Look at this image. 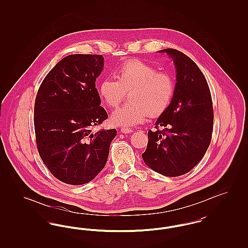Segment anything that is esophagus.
Returning a JSON list of instances; mask_svg holds the SVG:
<instances>
[{"label": "esophagus", "mask_w": 248, "mask_h": 248, "mask_svg": "<svg viewBox=\"0 0 248 248\" xmlns=\"http://www.w3.org/2000/svg\"><path fill=\"white\" fill-rule=\"evenodd\" d=\"M121 131H122V133H124V134H129L133 132V130L130 129L128 127H122Z\"/></svg>", "instance_id": "obj_1"}]
</instances>
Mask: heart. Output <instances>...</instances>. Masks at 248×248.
<instances>
[{"instance_id":"heart-1","label":"heart","mask_w":248,"mask_h":248,"mask_svg":"<svg viewBox=\"0 0 248 248\" xmlns=\"http://www.w3.org/2000/svg\"><path fill=\"white\" fill-rule=\"evenodd\" d=\"M116 80L107 77L98 85V94L109 108L118 107L130 92V104L115 110L110 121L115 125L134 126L151 115L158 117L170 106L175 94L171 75L141 60L124 63L115 71Z\"/></svg>"}]
</instances>
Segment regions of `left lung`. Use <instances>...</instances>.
<instances>
[{"instance_id": "1", "label": "left lung", "mask_w": 248, "mask_h": 248, "mask_svg": "<svg viewBox=\"0 0 248 248\" xmlns=\"http://www.w3.org/2000/svg\"><path fill=\"white\" fill-rule=\"evenodd\" d=\"M177 69L175 94L170 106L148 133V145L142 154L145 164L166 176L189 172L206 153L212 139V97L199 67L187 55L167 48ZM159 126L164 129L160 130Z\"/></svg>"}]
</instances>
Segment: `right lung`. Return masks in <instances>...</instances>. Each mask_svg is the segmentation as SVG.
<instances>
[{"mask_svg":"<svg viewBox=\"0 0 248 248\" xmlns=\"http://www.w3.org/2000/svg\"><path fill=\"white\" fill-rule=\"evenodd\" d=\"M103 65L101 55H70L48 72L36 94L38 153L51 174L70 185L96 177L116 136V129L93 132L108 118L94 83Z\"/></svg>","mask_w":248,"mask_h":248,"instance_id":"add662e5","label":"right lung"}]
</instances>
